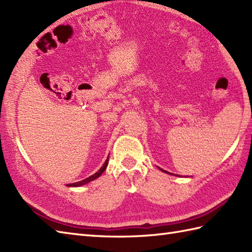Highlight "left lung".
<instances>
[{"instance_id":"1","label":"left lung","mask_w":252,"mask_h":252,"mask_svg":"<svg viewBox=\"0 0 252 252\" xmlns=\"http://www.w3.org/2000/svg\"><path fill=\"white\" fill-rule=\"evenodd\" d=\"M159 169H160V168H159ZM160 170H161V171H162V172H164V173H169V172H168V171H164V170H162V169H160ZM169 174H171V173H169ZM173 175H174V174H173Z\"/></svg>"}]
</instances>
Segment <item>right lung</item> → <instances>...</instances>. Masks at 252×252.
Masks as SVG:
<instances>
[{
	"label": "right lung",
	"mask_w": 252,
	"mask_h": 252,
	"mask_svg": "<svg viewBox=\"0 0 252 252\" xmlns=\"http://www.w3.org/2000/svg\"><path fill=\"white\" fill-rule=\"evenodd\" d=\"M108 159H109V156L107 157V159H106V161L104 162V164H103V167H101L97 172L96 173H94L93 175H91V176H89V178H87V179H84V180H82V181H80V182H77V183H72V184H68L67 186L68 187H77V186H82V185H84V184H87V183H90L91 181H94V180H96L97 178H99V176L103 174V172L104 171L106 170V168H107V165H108Z\"/></svg>",
	"instance_id": "add662e5"
}]
</instances>
